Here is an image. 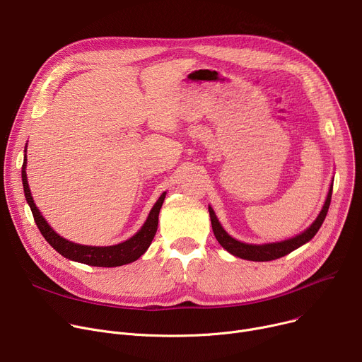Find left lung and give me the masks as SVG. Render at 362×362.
I'll list each match as a JSON object with an SVG mask.
<instances>
[{"label": "left lung", "mask_w": 362, "mask_h": 362, "mask_svg": "<svg viewBox=\"0 0 362 362\" xmlns=\"http://www.w3.org/2000/svg\"><path fill=\"white\" fill-rule=\"evenodd\" d=\"M332 189H333V183H330L329 192L326 201L323 204L322 211L319 212L317 218L311 223V226L308 228H305L303 233L297 234L296 237L282 240V242H275V243H263V245H249V243H243L240 240L231 237L221 226V223L216 218V215L212 209L211 205H208V211H209V216H211V224H212V231L215 238L218 240V243L233 256H237L240 259H246V260H253V262H268V260H274V259H279L288 253H291L293 250L301 247L303 245L308 243L310 240L316 235V233L319 231V228L322 227L326 214L329 211V205H330V199H332Z\"/></svg>", "instance_id": "8db88e82"}]
</instances>
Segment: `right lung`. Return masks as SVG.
I'll list each match as a JSON object with an SVG mask.
<instances>
[{
  "label": "right lung",
  "mask_w": 362,
  "mask_h": 362,
  "mask_svg": "<svg viewBox=\"0 0 362 362\" xmlns=\"http://www.w3.org/2000/svg\"><path fill=\"white\" fill-rule=\"evenodd\" d=\"M28 144L24 147V160H23V167H21V182H23V189H24V197H26V201L32 209L35 223L45 237V240L49 243L59 255L64 257L80 262L84 264H90V267H100V268H115V267H122V264L132 263L136 259H139L144 253L147 252L150 247L153 238L157 231L158 226V214L161 209V205L164 202L165 194L167 192H163L161 197L157 199L154 206L151 208L146 223L142 224V227L128 240L122 243H117L113 246H86V245H78L74 242H69V240L64 238L59 235L47 221L43 218V215L37 209L32 192L29 187L28 182V173H26V165H28Z\"/></svg>",
  "instance_id": "obj_1"
}]
</instances>
